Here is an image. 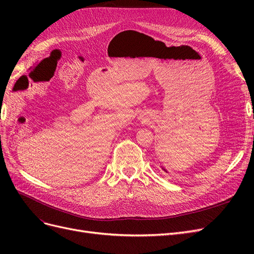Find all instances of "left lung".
Segmentation results:
<instances>
[{
  "label": "left lung",
  "mask_w": 254,
  "mask_h": 254,
  "mask_svg": "<svg viewBox=\"0 0 254 254\" xmlns=\"http://www.w3.org/2000/svg\"><path fill=\"white\" fill-rule=\"evenodd\" d=\"M161 167H162V166H161ZM162 170H163V171H164V172H165V173H167V171H166V170H165V168H164V167H162Z\"/></svg>",
  "instance_id": "8db88e82"
}]
</instances>
